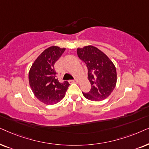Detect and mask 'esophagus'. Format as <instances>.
I'll return each mask as SVG.
<instances>
[{"label":"esophagus","instance_id":"1","mask_svg":"<svg viewBox=\"0 0 149 149\" xmlns=\"http://www.w3.org/2000/svg\"><path fill=\"white\" fill-rule=\"evenodd\" d=\"M71 82H74V83H76V84H78L79 80H71Z\"/></svg>","mask_w":149,"mask_h":149}]
</instances>
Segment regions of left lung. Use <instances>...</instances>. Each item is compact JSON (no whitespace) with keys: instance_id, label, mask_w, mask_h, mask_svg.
<instances>
[{"instance_id":"1","label":"left lung","mask_w":149,"mask_h":149,"mask_svg":"<svg viewBox=\"0 0 149 149\" xmlns=\"http://www.w3.org/2000/svg\"><path fill=\"white\" fill-rule=\"evenodd\" d=\"M78 56L88 69V79L91 88L83 93L87 100L101 102L108 98L114 90L117 81L116 67L112 61L102 50L93 45L77 49Z\"/></svg>"}]
</instances>
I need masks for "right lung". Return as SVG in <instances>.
<instances>
[{"label":"right lung","instance_id":"right-lung-1","mask_svg":"<svg viewBox=\"0 0 149 149\" xmlns=\"http://www.w3.org/2000/svg\"><path fill=\"white\" fill-rule=\"evenodd\" d=\"M65 48L53 45L45 49L33 63L29 73V81L33 94L46 105L56 104L65 97L69 84L60 83L56 78L54 64Z\"/></svg>","mask_w":149,"mask_h":149}]
</instances>
